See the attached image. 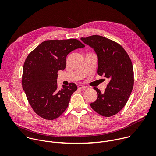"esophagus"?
<instances>
[{
	"label": "esophagus",
	"instance_id": "1",
	"mask_svg": "<svg viewBox=\"0 0 156 156\" xmlns=\"http://www.w3.org/2000/svg\"><path fill=\"white\" fill-rule=\"evenodd\" d=\"M85 88H86V86L84 85L80 84L78 86V89H79V90H83V89H85Z\"/></svg>",
	"mask_w": 156,
	"mask_h": 156
}]
</instances>
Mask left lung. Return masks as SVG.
<instances>
[{
    "label": "left lung",
    "instance_id": "8db88e82",
    "mask_svg": "<svg viewBox=\"0 0 156 156\" xmlns=\"http://www.w3.org/2000/svg\"><path fill=\"white\" fill-rule=\"evenodd\" d=\"M81 39L98 55V75L109 81L103 93L94 87L98 98L90 105L102 116H113L124 107L133 90L134 72L131 59L120 44L105 37L93 35Z\"/></svg>",
    "mask_w": 156,
    "mask_h": 156
}]
</instances>
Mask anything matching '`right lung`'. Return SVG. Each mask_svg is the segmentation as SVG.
I'll return each instance as SVG.
<instances>
[{
  "mask_svg": "<svg viewBox=\"0 0 156 156\" xmlns=\"http://www.w3.org/2000/svg\"><path fill=\"white\" fill-rule=\"evenodd\" d=\"M85 46L76 39L47 40L27 56L23 69L22 87L34 112L46 120L59 117L69 106L77 90L73 83L57 89V73L66 66V57Z\"/></svg>",
  "mask_w": 156,
  "mask_h": 156,
  "instance_id": "right-lung-1",
  "label": "right lung"
}]
</instances>
